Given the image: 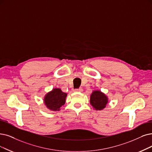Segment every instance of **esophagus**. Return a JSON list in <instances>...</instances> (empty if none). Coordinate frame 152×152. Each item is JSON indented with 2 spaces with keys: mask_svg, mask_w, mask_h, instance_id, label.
<instances>
[{
  "mask_svg": "<svg viewBox=\"0 0 152 152\" xmlns=\"http://www.w3.org/2000/svg\"><path fill=\"white\" fill-rule=\"evenodd\" d=\"M83 89L82 88H76L74 90V92H82Z\"/></svg>",
  "mask_w": 152,
  "mask_h": 152,
  "instance_id": "esophagus-1",
  "label": "esophagus"
}]
</instances>
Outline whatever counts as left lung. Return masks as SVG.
<instances>
[{
  "mask_svg": "<svg viewBox=\"0 0 152 152\" xmlns=\"http://www.w3.org/2000/svg\"><path fill=\"white\" fill-rule=\"evenodd\" d=\"M90 104L96 110L104 109L108 103L107 96L100 91H94L90 96Z\"/></svg>",
  "mask_w": 152,
  "mask_h": 152,
  "instance_id": "left-lung-1",
  "label": "left lung"
}]
</instances>
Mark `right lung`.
I'll return each mask as SVG.
<instances>
[{
	"label": "right lung",
	"instance_id": "add662e5",
	"mask_svg": "<svg viewBox=\"0 0 152 152\" xmlns=\"http://www.w3.org/2000/svg\"><path fill=\"white\" fill-rule=\"evenodd\" d=\"M66 94L62 92L60 88H54L48 92L44 98V103L50 110H59L60 108L65 104Z\"/></svg>",
	"mask_w": 152,
	"mask_h": 152
}]
</instances>
